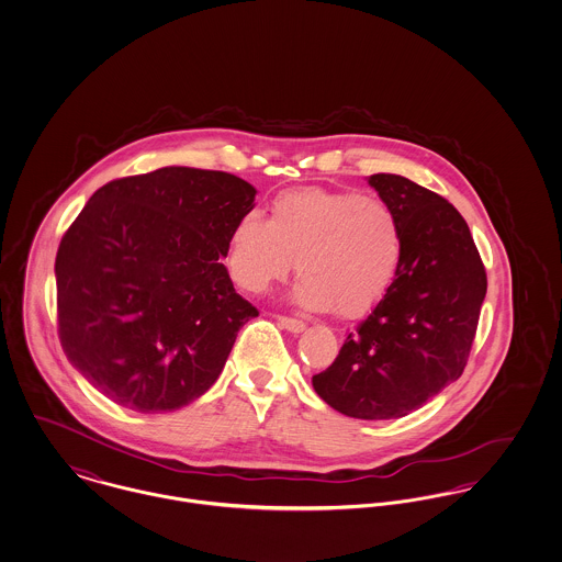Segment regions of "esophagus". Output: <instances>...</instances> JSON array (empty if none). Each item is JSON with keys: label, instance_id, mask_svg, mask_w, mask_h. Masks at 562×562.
Here are the masks:
<instances>
[{"label": "esophagus", "instance_id": "esophagus-1", "mask_svg": "<svg viewBox=\"0 0 562 562\" xmlns=\"http://www.w3.org/2000/svg\"><path fill=\"white\" fill-rule=\"evenodd\" d=\"M277 322H279L281 327H285L288 331H292V334H300V331H304V329H306V324H304V322H300V319H294V317L279 315V317H277Z\"/></svg>", "mask_w": 562, "mask_h": 562}]
</instances>
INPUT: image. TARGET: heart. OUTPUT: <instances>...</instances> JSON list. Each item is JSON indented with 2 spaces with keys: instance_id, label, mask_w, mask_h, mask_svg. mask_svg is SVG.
Listing matches in <instances>:
<instances>
[{
  "instance_id": "1",
  "label": "heart",
  "mask_w": 562,
  "mask_h": 562,
  "mask_svg": "<svg viewBox=\"0 0 562 562\" xmlns=\"http://www.w3.org/2000/svg\"><path fill=\"white\" fill-rule=\"evenodd\" d=\"M406 251L404 222L386 201L357 190L297 188L245 213L228 240V270L249 294H265L294 268L295 304L353 319L393 288Z\"/></svg>"
}]
</instances>
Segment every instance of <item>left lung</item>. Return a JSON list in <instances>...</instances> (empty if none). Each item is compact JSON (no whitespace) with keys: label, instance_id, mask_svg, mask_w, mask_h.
Segmentation results:
<instances>
[{"label":"left lung","instance_id":"left-lung-1","mask_svg":"<svg viewBox=\"0 0 562 562\" xmlns=\"http://www.w3.org/2000/svg\"><path fill=\"white\" fill-rule=\"evenodd\" d=\"M368 183L404 222V262L383 302L313 386L338 413L383 420L420 408L463 374L486 270L468 222L440 194L391 173Z\"/></svg>","mask_w":562,"mask_h":562}]
</instances>
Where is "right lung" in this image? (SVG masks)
Masks as SVG:
<instances>
[{"instance_id": "obj_1", "label": "right lung", "mask_w": 562, "mask_h": 562, "mask_svg": "<svg viewBox=\"0 0 562 562\" xmlns=\"http://www.w3.org/2000/svg\"><path fill=\"white\" fill-rule=\"evenodd\" d=\"M256 188L224 171L165 167L99 188L60 238V347L105 397L171 413L217 381L258 308L222 265Z\"/></svg>"}]
</instances>
